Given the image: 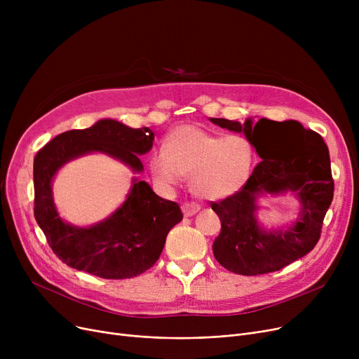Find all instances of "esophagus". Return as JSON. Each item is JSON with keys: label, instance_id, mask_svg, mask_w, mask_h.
Instances as JSON below:
<instances>
[{"label": "esophagus", "instance_id": "1", "mask_svg": "<svg viewBox=\"0 0 359 359\" xmlns=\"http://www.w3.org/2000/svg\"><path fill=\"white\" fill-rule=\"evenodd\" d=\"M199 210H201V206H199L198 203H195V202H184V203L182 205V211H183L184 217H192V215H195Z\"/></svg>", "mask_w": 359, "mask_h": 359}]
</instances>
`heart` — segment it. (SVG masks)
Segmentation results:
<instances>
[{
  "label": "heart",
  "instance_id": "1",
  "mask_svg": "<svg viewBox=\"0 0 359 359\" xmlns=\"http://www.w3.org/2000/svg\"><path fill=\"white\" fill-rule=\"evenodd\" d=\"M253 164L255 149L248 138L180 125L167 135L164 149L151 156L149 172L164 187L176 184L182 176H191L195 195L222 199L248 183Z\"/></svg>",
  "mask_w": 359,
  "mask_h": 359
}]
</instances>
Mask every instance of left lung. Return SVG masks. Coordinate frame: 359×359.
I'll return each mask as SVG.
<instances>
[{"label":"left lung","mask_w":359,"mask_h":359,"mask_svg":"<svg viewBox=\"0 0 359 359\" xmlns=\"http://www.w3.org/2000/svg\"><path fill=\"white\" fill-rule=\"evenodd\" d=\"M211 122L243 132L263 158L238 192L211 202L221 221V233L212 244L219 265L234 273L253 276L279 271L306 256L322 234L323 219L333 201L334 182L323 138L297 121L262 118L256 125L252 119L241 125L211 118ZM280 139L293 141L272 155L273 145ZM285 190L299 195L304 205L300 218L288 231L266 233L254 217L255 198L263 191Z\"/></svg>","instance_id":"1"}]
</instances>
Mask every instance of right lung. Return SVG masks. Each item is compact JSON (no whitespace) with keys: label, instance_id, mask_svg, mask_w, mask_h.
Here are the masks:
<instances>
[{"label":"right lung","instance_id":"add662e5","mask_svg":"<svg viewBox=\"0 0 359 359\" xmlns=\"http://www.w3.org/2000/svg\"><path fill=\"white\" fill-rule=\"evenodd\" d=\"M149 128L132 129L102 119L87 129H72L37 151L33 163L34 218L49 248L68 266L104 279L141 275L158 260L165 237L183 214L176 202L157 196L144 180H134L121 208L88 229L72 227L55 210L50 183L69 160L93 151L126 163L134 172L144 168L138 156L153 147Z\"/></svg>","mask_w":359,"mask_h":359}]
</instances>
